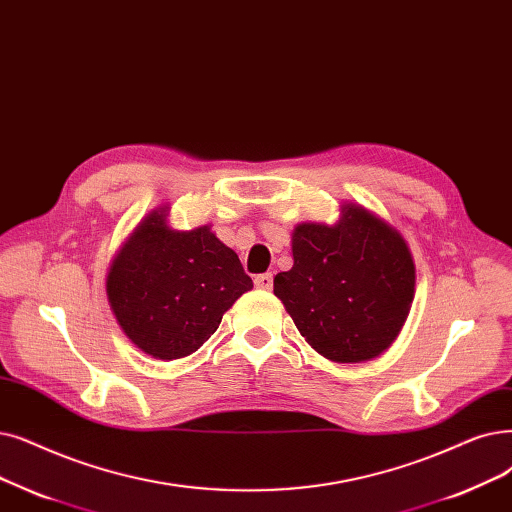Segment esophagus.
Wrapping results in <instances>:
<instances>
[{
    "label": "esophagus",
    "instance_id": "obj_1",
    "mask_svg": "<svg viewBox=\"0 0 512 512\" xmlns=\"http://www.w3.org/2000/svg\"><path fill=\"white\" fill-rule=\"evenodd\" d=\"M272 284H274V274H272V272L255 276V286L261 288V291H270Z\"/></svg>",
    "mask_w": 512,
    "mask_h": 512
}]
</instances>
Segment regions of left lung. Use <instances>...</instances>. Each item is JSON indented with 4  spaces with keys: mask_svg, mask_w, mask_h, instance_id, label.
I'll return each mask as SVG.
<instances>
[{
    "mask_svg": "<svg viewBox=\"0 0 512 512\" xmlns=\"http://www.w3.org/2000/svg\"><path fill=\"white\" fill-rule=\"evenodd\" d=\"M293 268L274 278V295L301 337L330 362L379 358L402 330L416 270L408 242L389 221L343 203L337 224L305 221L293 230Z\"/></svg>",
    "mask_w": 512,
    "mask_h": 512,
    "instance_id": "1",
    "label": "left lung"
}]
</instances>
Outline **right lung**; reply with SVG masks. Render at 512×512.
<instances>
[{"label":"right lung","mask_w":512,"mask_h":512,"mask_svg":"<svg viewBox=\"0 0 512 512\" xmlns=\"http://www.w3.org/2000/svg\"><path fill=\"white\" fill-rule=\"evenodd\" d=\"M169 207L150 211L121 244L106 297L125 337L154 360L203 347L234 301L253 288L238 255L211 226L175 230Z\"/></svg>","instance_id":"add662e5"}]
</instances>
